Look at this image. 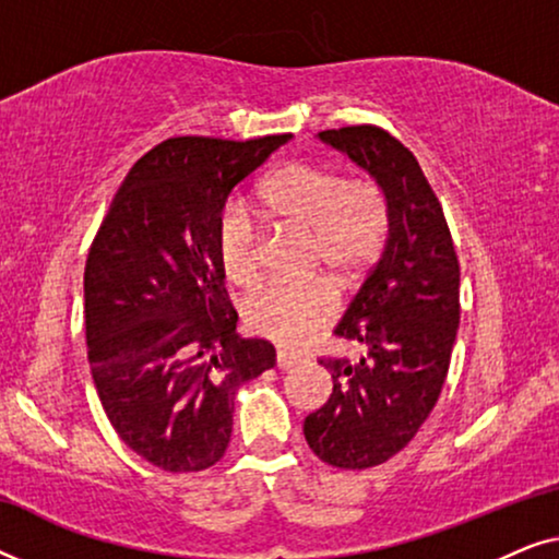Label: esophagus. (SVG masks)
Here are the masks:
<instances>
[{
  "label": "esophagus",
  "instance_id": "34e87169",
  "mask_svg": "<svg viewBox=\"0 0 559 559\" xmlns=\"http://www.w3.org/2000/svg\"><path fill=\"white\" fill-rule=\"evenodd\" d=\"M297 364H300V356L287 354V350H280V354H277V369L289 371V369H295Z\"/></svg>",
  "mask_w": 559,
  "mask_h": 559
}]
</instances>
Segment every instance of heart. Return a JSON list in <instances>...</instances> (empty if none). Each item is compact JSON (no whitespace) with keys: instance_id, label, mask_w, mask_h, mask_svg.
Wrapping results in <instances>:
<instances>
[{"instance_id":"obj_1","label":"heart","mask_w":559,"mask_h":559,"mask_svg":"<svg viewBox=\"0 0 559 559\" xmlns=\"http://www.w3.org/2000/svg\"><path fill=\"white\" fill-rule=\"evenodd\" d=\"M264 211L280 224L308 234L310 264L346 285L358 277L389 234V205L369 180H346L338 170L289 163L264 180ZM218 259L226 277L251 285L262 272L259 228L247 205L228 203L216 228ZM335 302L323 282H272L243 305L249 328L280 346H297L333 318Z\"/></svg>"}]
</instances>
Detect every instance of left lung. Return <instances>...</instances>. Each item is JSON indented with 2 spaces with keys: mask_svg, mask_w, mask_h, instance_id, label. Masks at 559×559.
Instances as JSON below:
<instances>
[{
  "mask_svg": "<svg viewBox=\"0 0 559 559\" xmlns=\"http://www.w3.org/2000/svg\"><path fill=\"white\" fill-rule=\"evenodd\" d=\"M318 140L369 173L389 205L384 251L333 331L361 356L320 361L333 394L302 425L320 461L364 471L400 453L438 402L461 323V266L438 198L400 140L371 124Z\"/></svg>",
  "mask_w": 559,
  "mask_h": 559,
  "instance_id": "8db88e82",
  "label": "left lung"
}]
</instances>
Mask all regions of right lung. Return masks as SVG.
<instances>
[{
    "instance_id": "right-lung-1",
    "label": "right lung",
    "mask_w": 559,
    "mask_h": 559,
    "mask_svg": "<svg viewBox=\"0 0 559 559\" xmlns=\"http://www.w3.org/2000/svg\"><path fill=\"white\" fill-rule=\"evenodd\" d=\"M289 140H165L136 159L91 243V377L119 438L163 471L216 465L236 389L274 366L272 343L236 333L216 228L231 190Z\"/></svg>"
}]
</instances>
